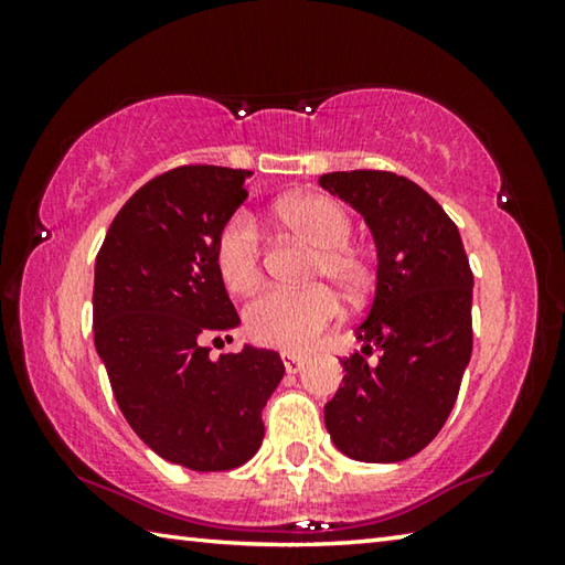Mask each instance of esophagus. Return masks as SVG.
Masks as SVG:
<instances>
[{
    "label": "esophagus",
    "instance_id": "1",
    "mask_svg": "<svg viewBox=\"0 0 565 565\" xmlns=\"http://www.w3.org/2000/svg\"><path fill=\"white\" fill-rule=\"evenodd\" d=\"M281 361H284L286 374H296V371H301L303 363H306V359L299 356V353H289V351L281 353Z\"/></svg>",
    "mask_w": 565,
    "mask_h": 565
}]
</instances>
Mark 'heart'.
Masks as SVG:
<instances>
[{
    "label": "heart",
    "instance_id": "1",
    "mask_svg": "<svg viewBox=\"0 0 565 565\" xmlns=\"http://www.w3.org/2000/svg\"><path fill=\"white\" fill-rule=\"evenodd\" d=\"M284 228L317 246L309 279L329 281L356 299L369 289L371 266L349 242L353 218L347 206L323 194H301L276 209ZM216 269L228 291L246 294L262 279V236L254 218L236 212L216 236ZM339 317V299L329 286L269 289L246 306V331L264 347L299 351L311 347Z\"/></svg>",
    "mask_w": 565,
    "mask_h": 565
}]
</instances>
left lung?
Returning <instances> with one entry per match:
<instances>
[{"label": "left lung", "mask_w": 565, "mask_h": 565, "mask_svg": "<svg viewBox=\"0 0 565 565\" xmlns=\"http://www.w3.org/2000/svg\"><path fill=\"white\" fill-rule=\"evenodd\" d=\"M319 184L363 216L379 262L363 347L323 406L327 431L353 461H404L441 431L471 361V266L441 204L406 177L331 171Z\"/></svg>", "instance_id": "8db88e82"}]
</instances>
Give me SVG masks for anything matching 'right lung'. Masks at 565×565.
Segmentation results:
<instances>
[{"label": "right lung", "instance_id": "obj_1", "mask_svg": "<svg viewBox=\"0 0 565 565\" xmlns=\"http://www.w3.org/2000/svg\"><path fill=\"white\" fill-rule=\"evenodd\" d=\"M252 171L179 167L114 216L94 266V347L127 424L191 471H228L264 441L262 411L284 379L276 351L232 341L238 313L216 269V236L244 204Z\"/></svg>", "mask_w": 565, "mask_h": 565}]
</instances>
